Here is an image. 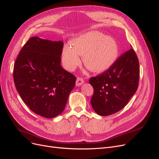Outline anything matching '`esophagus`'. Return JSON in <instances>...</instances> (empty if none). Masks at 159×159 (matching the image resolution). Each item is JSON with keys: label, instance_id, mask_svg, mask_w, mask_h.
I'll return each instance as SVG.
<instances>
[{"label": "esophagus", "instance_id": "34e87169", "mask_svg": "<svg viewBox=\"0 0 159 159\" xmlns=\"http://www.w3.org/2000/svg\"><path fill=\"white\" fill-rule=\"evenodd\" d=\"M84 83V80L83 78H80V77H78L76 79V86H79L81 84H83Z\"/></svg>", "mask_w": 159, "mask_h": 159}]
</instances>
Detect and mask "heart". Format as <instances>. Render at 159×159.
<instances>
[{
    "label": "heart",
    "mask_w": 159,
    "mask_h": 159,
    "mask_svg": "<svg viewBox=\"0 0 159 159\" xmlns=\"http://www.w3.org/2000/svg\"><path fill=\"white\" fill-rule=\"evenodd\" d=\"M71 45H65L62 51L63 66L69 70L79 66L80 56H83L86 67L93 72L102 73L112 66L119 56L116 40L96 31L79 35L71 41Z\"/></svg>",
    "instance_id": "1"
}]
</instances>
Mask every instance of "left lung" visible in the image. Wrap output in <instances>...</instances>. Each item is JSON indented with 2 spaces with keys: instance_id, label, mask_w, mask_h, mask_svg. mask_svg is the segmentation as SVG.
Segmentation results:
<instances>
[{
  "instance_id": "obj_1",
  "label": "left lung",
  "mask_w": 159,
  "mask_h": 159,
  "mask_svg": "<svg viewBox=\"0 0 159 159\" xmlns=\"http://www.w3.org/2000/svg\"><path fill=\"white\" fill-rule=\"evenodd\" d=\"M139 79L138 58L131 48L109 69L90 79L93 88L90 102L95 112L108 116L125 107L138 89Z\"/></svg>"
}]
</instances>
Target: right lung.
Returning a JSON list of instances; mask_svg holds the SVG:
<instances>
[{"label":"right lung","mask_w":159,"mask_h":159,"mask_svg":"<svg viewBox=\"0 0 159 159\" xmlns=\"http://www.w3.org/2000/svg\"><path fill=\"white\" fill-rule=\"evenodd\" d=\"M63 46L62 41L31 37L14 63L17 92L29 109L45 118L63 112L75 85V76L61 66Z\"/></svg>","instance_id":"obj_1"}]
</instances>
